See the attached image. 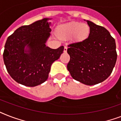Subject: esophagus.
Returning a JSON list of instances; mask_svg holds the SVG:
<instances>
[{"mask_svg": "<svg viewBox=\"0 0 121 121\" xmlns=\"http://www.w3.org/2000/svg\"><path fill=\"white\" fill-rule=\"evenodd\" d=\"M67 49H68V47H67V46H65V47H64V52H65V53H66V51H67Z\"/></svg>", "mask_w": 121, "mask_h": 121, "instance_id": "34e87169", "label": "esophagus"}]
</instances>
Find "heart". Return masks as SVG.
<instances>
[{
  "label": "heart",
  "mask_w": 121,
  "mask_h": 121,
  "mask_svg": "<svg viewBox=\"0 0 121 121\" xmlns=\"http://www.w3.org/2000/svg\"><path fill=\"white\" fill-rule=\"evenodd\" d=\"M61 37L63 38L73 36L76 41H82L86 38L90 32V28L86 24L72 22L61 26L59 30Z\"/></svg>",
  "instance_id": "obj_1"
}]
</instances>
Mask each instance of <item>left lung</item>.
Masks as SVG:
<instances>
[{
  "instance_id": "left-lung-1",
  "label": "left lung",
  "mask_w": 121,
  "mask_h": 121,
  "mask_svg": "<svg viewBox=\"0 0 121 121\" xmlns=\"http://www.w3.org/2000/svg\"><path fill=\"white\" fill-rule=\"evenodd\" d=\"M86 22L90 27L88 38L68 45L70 60L67 69L75 80L94 85L110 76L117 55L115 39L109 31L90 21Z\"/></svg>"
}]
</instances>
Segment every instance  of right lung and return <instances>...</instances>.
Returning <instances> with one entry per match:
<instances>
[{
    "instance_id": "add662e5",
    "label": "right lung",
    "mask_w": 121,
    "mask_h": 121,
    "mask_svg": "<svg viewBox=\"0 0 121 121\" xmlns=\"http://www.w3.org/2000/svg\"><path fill=\"white\" fill-rule=\"evenodd\" d=\"M51 19L44 18L19 27L7 39L3 58L10 77L20 84L35 86L48 78L51 66L64 50L46 46L51 31Z\"/></svg>"
}]
</instances>
